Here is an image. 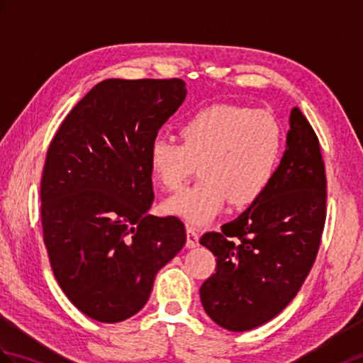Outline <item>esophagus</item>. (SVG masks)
Segmentation results:
<instances>
[{
  "instance_id": "obj_1",
  "label": "esophagus",
  "mask_w": 363,
  "mask_h": 363,
  "mask_svg": "<svg viewBox=\"0 0 363 363\" xmlns=\"http://www.w3.org/2000/svg\"><path fill=\"white\" fill-rule=\"evenodd\" d=\"M199 244V233L196 229H193V227H189L187 229V247L193 249L196 247Z\"/></svg>"
}]
</instances>
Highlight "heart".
Masks as SVG:
<instances>
[{"mask_svg": "<svg viewBox=\"0 0 363 363\" xmlns=\"http://www.w3.org/2000/svg\"><path fill=\"white\" fill-rule=\"evenodd\" d=\"M182 143L156 138L148 165L165 190H179L196 172L201 179L164 202V212L204 225L227 201L242 207L271 185L283 150L281 126L272 114L229 104L198 109L179 125Z\"/></svg>", "mask_w": 363, "mask_h": 363, "instance_id": "heart-1", "label": "heart"}]
</instances>
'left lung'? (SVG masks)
<instances>
[{"label": "left lung", "mask_w": 363, "mask_h": 363, "mask_svg": "<svg viewBox=\"0 0 363 363\" xmlns=\"http://www.w3.org/2000/svg\"><path fill=\"white\" fill-rule=\"evenodd\" d=\"M325 218L320 143L294 106L271 185L220 233L208 232L199 241L216 257V272L199 289L207 315L224 330L242 333L280 314L314 264ZM233 236L242 242H230Z\"/></svg>", "instance_id": "obj_1"}]
</instances>
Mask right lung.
<instances>
[{"instance_id":"add662e5","label":"right lung","mask_w":363,"mask_h":363,"mask_svg":"<svg viewBox=\"0 0 363 363\" xmlns=\"http://www.w3.org/2000/svg\"><path fill=\"white\" fill-rule=\"evenodd\" d=\"M185 96L181 79L104 80L49 145L41 224L50 267L72 305L97 322L138 314L159 269L187 241L178 218L148 213L150 143Z\"/></svg>"}]
</instances>
